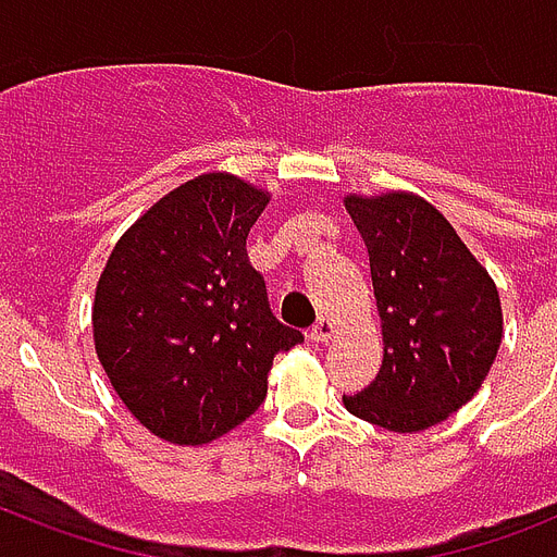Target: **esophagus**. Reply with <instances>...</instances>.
Listing matches in <instances>:
<instances>
[{
	"instance_id": "esophagus-1",
	"label": "esophagus",
	"mask_w": 557,
	"mask_h": 557,
	"mask_svg": "<svg viewBox=\"0 0 557 557\" xmlns=\"http://www.w3.org/2000/svg\"><path fill=\"white\" fill-rule=\"evenodd\" d=\"M338 335V326L330 321V318H318V323L312 326V332H309V338L318 341V344H326V341H332Z\"/></svg>"
}]
</instances>
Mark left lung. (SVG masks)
<instances>
[{
    "label": "left lung",
    "instance_id": "left-lung-1",
    "mask_svg": "<svg viewBox=\"0 0 557 557\" xmlns=\"http://www.w3.org/2000/svg\"><path fill=\"white\" fill-rule=\"evenodd\" d=\"M344 208L370 253L384 344L379 375L344 407L384 431H428L483 387L503 341L500 292L422 196L347 193Z\"/></svg>",
    "mask_w": 557,
    "mask_h": 557
}]
</instances>
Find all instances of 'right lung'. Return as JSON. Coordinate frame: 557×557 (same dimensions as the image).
Returning a JSON list of instances; mask_svg holds the SVG:
<instances>
[{"mask_svg":"<svg viewBox=\"0 0 557 557\" xmlns=\"http://www.w3.org/2000/svg\"><path fill=\"white\" fill-rule=\"evenodd\" d=\"M271 193L201 173L147 208L109 253L91 338L109 384L152 436L205 445L269 393L274 356L304 341L271 314L245 239Z\"/></svg>","mask_w":557,"mask_h":557,"instance_id":"right-lung-1","label":"right lung"}]
</instances>
